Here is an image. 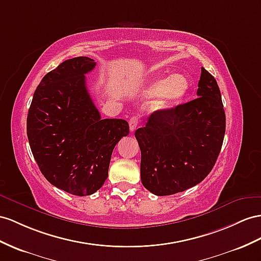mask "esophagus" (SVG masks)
I'll return each instance as SVG.
<instances>
[{"instance_id":"34e87169","label":"esophagus","mask_w":261,"mask_h":261,"mask_svg":"<svg viewBox=\"0 0 261 261\" xmlns=\"http://www.w3.org/2000/svg\"><path fill=\"white\" fill-rule=\"evenodd\" d=\"M139 125V118L138 117H131L129 120V126H130V131H135L137 129V126Z\"/></svg>"}]
</instances>
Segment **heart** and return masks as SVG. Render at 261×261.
Here are the masks:
<instances>
[{"label":"heart","instance_id":"b5f03b06","mask_svg":"<svg viewBox=\"0 0 261 261\" xmlns=\"http://www.w3.org/2000/svg\"><path fill=\"white\" fill-rule=\"evenodd\" d=\"M190 83L181 73H173L151 79L142 89L146 97L155 96L151 108L153 111H162L176 105L188 92Z\"/></svg>","mask_w":261,"mask_h":261}]
</instances>
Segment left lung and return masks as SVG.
Segmentation results:
<instances>
[{
  "label": "left lung",
  "mask_w": 261,
  "mask_h": 261,
  "mask_svg": "<svg viewBox=\"0 0 261 261\" xmlns=\"http://www.w3.org/2000/svg\"><path fill=\"white\" fill-rule=\"evenodd\" d=\"M198 98L154 111L135 136L141 150V181L158 196L183 192L210 174L222 149L226 117L219 87L202 68Z\"/></svg>",
  "instance_id": "8db88e82"
}]
</instances>
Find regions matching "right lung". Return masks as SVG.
<instances>
[{
    "instance_id": "right-lung-1",
    "label": "right lung",
    "mask_w": 261,
    "mask_h": 261,
    "mask_svg": "<svg viewBox=\"0 0 261 261\" xmlns=\"http://www.w3.org/2000/svg\"><path fill=\"white\" fill-rule=\"evenodd\" d=\"M89 57L67 59L46 73L33 96L28 138L33 155L47 181L69 194L91 195L108 177L112 151L129 124L101 119L86 86L95 68Z\"/></svg>"
}]
</instances>
